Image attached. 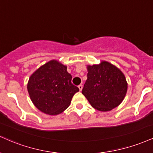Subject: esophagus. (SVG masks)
<instances>
[{"label": "esophagus", "instance_id": "34e87169", "mask_svg": "<svg viewBox=\"0 0 153 153\" xmlns=\"http://www.w3.org/2000/svg\"><path fill=\"white\" fill-rule=\"evenodd\" d=\"M78 88H79V90H80V91H81L82 90V85H79Z\"/></svg>", "mask_w": 153, "mask_h": 153}]
</instances>
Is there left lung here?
Here are the masks:
<instances>
[{
  "mask_svg": "<svg viewBox=\"0 0 153 153\" xmlns=\"http://www.w3.org/2000/svg\"><path fill=\"white\" fill-rule=\"evenodd\" d=\"M88 79L82 93L93 108L101 112L110 111L119 105L128 91L125 75L116 66L102 60L87 65Z\"/></svg>",
  "mask_w": 153,
  "mask_h": 153,
  "instance_id": "1",
  "label": "left lung"
}]
</instances>
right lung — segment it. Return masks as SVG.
<instances>
[{
	"mask_svg": "<svg viewBox=\"0 0 153 153\" xmlns=\"http://www.w3.org/2000/svg\"><path fill=\"white\" fill-rule=\"evenodd\" d=\"M67 66L50 60L30 75L27 89L31 101L43 113L56 115L68 108L79 88L71 82Z\"/></svg>",
	"mask_w": 153,
	"mask_h": 153,
	"instance_id": "add662e5",
	"label": "right lung"
}]
</instances>
